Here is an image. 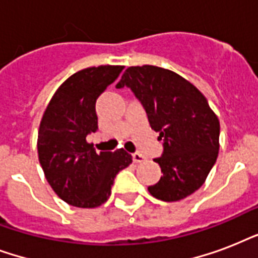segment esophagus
<instances>
[{
    "instance_id": "34e87169",
    "label": "esophagus",
    "mask_w": 258,
    "mask_h": 258,
    "mask_svg": "<svg viewBox=\"0 0 258 258\" xmlns=\"http://www.w3.org/2000/svg\"><path fill=\"white\" fill-rule=\"evenodd\" d=\"M133 161L135 162V163H142V162L145 161V157L142 155V154L139 153H134L133 154Z\"/></svg>"
}]
</instances>
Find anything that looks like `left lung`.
I'll return each mask as SVG.
<instances>
[{
    "instance_id": "8db88e82",
    "label": "left lung",
    "mask_w": 258,
    "mask_h": 258,
    "mask_svg": "<svg viewBox=\"0 0 258 258\" xmlns=\"http://www.w3.org/2000/svg\"><path fill=\"white\" fill-rule=\"evenodd\" d=\"M130 88L143 105L150 125L163 141L155 158L163 175L149 186L157 200H183L204 184L220 150V121L206 97L172 71L154 66L130 67L116 88Z\"/></svg>"
}]
</instances>
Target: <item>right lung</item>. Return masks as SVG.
<instances>
[{"instance_id": "1", "label": "right lung", "mask_w": 258, "mask_h": 258, "mask_svg": "<svg viewBox=\"0 0 258 258\" xmlns=\"http://www.w3.org/2000/svg\"><path fill=\"white\" fill-rule=\"evenodd\" d=\"M123 71L100 66L74 74L54 92L38 130V161L46 180L62 201L97 208L111 196L115 176L133 162L123 149L96 153L87 142L97 131V97Z\"/></svg>"}]
</instances>
